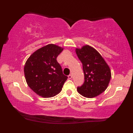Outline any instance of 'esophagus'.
Returning <instances> with one entry per match:
<instances>
[{
	"instance_id": "34e87169",
	"label": "esophagus",
	"mask_w": 133,
	"mask_h": 133,
	"mask_svg": "<svg viewBox=\"0 0 133 133\" xmlns=\"http://www.w3.org/2000/svg\"><path fill=\"white\" fill-rule=\"evenodd\" d=\"M68 79H71L72 78V75H71V74H70V75H68Z\"/></svg>"
}]
</instances>
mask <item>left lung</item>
<instances>
[{
	"label": "left lung",
	"mask_w": 133,
	"mask_h": 133,
	"mask_svg": "<svg viewBox=\"0 0 133 133\" xmlns=\"http://www.w3.org/2000/svg\"><path fill=\"white\" fill-rule=\"evenodd\" d=\"M78 58L82 63L84 83L77 87L78 92L87 98H92L104 92L110 83L111 73L108 65L96 49L86 45L76 48Z\"/></svg>",
	"instance_id": "obj_1"
}]
</instances>
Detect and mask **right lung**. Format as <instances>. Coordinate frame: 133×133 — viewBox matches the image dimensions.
<instances>
[{
	"label": "right lung",
	"instance_id": "add662e5",
	"mask_svg": "<svg viewBox=\"0 0 133 133\" xmlns=\"http://www.w3.org/2000/svg\"><path fill=\"white\" fill-rule=\"evenodd\" d=\"M63 48L48 44L38 49L25 63L24 74L29 87L42 97H52L62 91L66 76L63 74L57 57Z\"/></svg>",
	"mask_w": 133,
	"mask_h": 133
}]
</instances>
